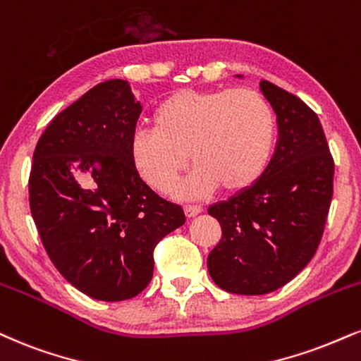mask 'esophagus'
Masks as SVG:
<instances>
[{
  "label": "esophagus",
  "instance_id": "esophagus-1",
  "mask_svg": "<svg viewBox=\"0 0 361 361\" xmlns=\"http://www.w3.org/2000/svg\"><path fill=\"white\" fill-rule=\"evenodd\" d=\"M202 212H203V208L200 205H185V214L188 219H193V216L202 214Z\"/></svg>",
  "mask_w": 361,
  "mask_h": 361
}]
</instances>
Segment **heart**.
I'll list each match as a JSON object with an SVG mask.
<instances>
[{"label":"heart","mask_w":361,"mask_h":361,"mask_svg":"<svg viewBox=\"0 0 361 361\" xmlns=\"http://www.w3.org/2000/svg\"><path fill=\"white\" fill-rule=\"evenodd\" d=\"M153 129H137L131 158L139 175L168 192L188 163L197 166L175 188L178 198L247 190L266 171L276 141L271 104L254 89H180L153 111Z\"/></svg>","instance_id":"1"}]
</instances>
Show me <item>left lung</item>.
Here are the masks:
<instances>
[{
	"label": "left lung",
	"instance_id": "1",
	"mask_svg": "<svg viewBox=\"0 0 361 361\" xmlns=\"http://www.w3.org/2000/svg\"><path fill=\"white\" fill-rule=\"evenodd\" d=\"M260 92L277 116L274 156L254 185L208 207L222 227L208 272L219 288L244 296L272 293L310 264L333 198L334 163L316 112L267 80Z\"/></svg>",
	"mask_w": 361,
	"mask_h": 361
}]
</instances>
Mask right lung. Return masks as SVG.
Segmentation results:
<instances>
[{"mask_svg": "<svg viewBox=\"0 0 361 361\" xmlns=\"http://www.w3.org/2000/svg\"><path fill=\"white\" fill-rule=\"evenodd\" d=\"M141 111L128 80H106L55 116L33 153L30 208L43 247L99 301L137 296L153 277L156 244L186 220L134 166Z\"/></svg>", "mask_w": 361, "mask_h": 361, "instance_id": "right-lung-1", "label": "right lung"}]
</instances>
